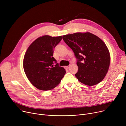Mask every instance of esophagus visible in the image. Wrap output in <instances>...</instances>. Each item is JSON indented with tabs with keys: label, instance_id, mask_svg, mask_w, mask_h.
I'll return each instance as SVG.
<instances>
[{
	"label": "esophagus",
	"instance_id": "esophagus-1",
	"mask_svg": "<svg viewBox=\"0 0 126 126\" xmlns=\"http://www.w3.org/2000/svg\"><path fill=\"white\" fill-rule=\"evenodd\" d=\"M69 67H70V66H65V68L66 69H68Z\"/></svg>",
	"mask_w": 126,
	"mask_h": 126
}]
</instances>
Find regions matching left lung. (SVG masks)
<instances>
[{
    "label": "left lung",
    "instance_id": "1",
    "mask_svg": "<svg viewBox=\"0 0 126 126\" xmlns=\"http://www.w3.org/2000/svg\"><path fill=\"white\" fill-rule=\"evenodd\" d=\"M62 38L78 60V71L75 75L78 80L88 86L100 83L110 63V52L104 41L88 32L66 35Z\"/></svg>",
    "mask_w": 126,
    "mask_h": 126
}]
</instances>
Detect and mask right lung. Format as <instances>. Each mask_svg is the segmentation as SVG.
I'll return each mask as SVG.
<instances>
[{"instance_id": "right-lung-1", "label": "right lung", "mask_w": 126, "mask_h": 126, "mask_svg": "<svg viewBox=\"0 0 126 126\" xmlns=\"http://www.w3.org/2000/svg\"><path fill=\"white\" fill-rule=\"evenodd\" d=\"M62 36L45 35L36 39L26 51L23 69L30 82L37 89L49 90L60 83L66 73L53 57L54 48Z\"/></svg>"}]
</instances>
